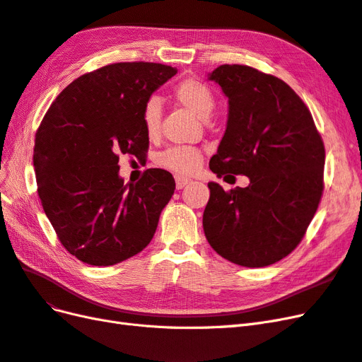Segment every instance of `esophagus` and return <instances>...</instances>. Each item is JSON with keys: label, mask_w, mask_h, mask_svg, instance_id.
I'll return each instance as SVG.
<instances>
[{"label": "esophagus", "mask_w": 362, "mask_h": 362, "mask_svg": "<svg viewBox=\"0 0 362 362\" xmlns=\"http://www.w3.org/2000/svg\"><path fill=\"white\" fill-rule=\"evenodd\" d=\"M189 182H190V180L185 178V177H175V185H177L178 190L185 187V185H187Z\"/></svg>", "instance_id": "34e87169"}]
</instances>
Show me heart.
<instances>
[{
    "label": "heart",
    "instance_id": "1",
    "mask_svg": "<svg viewBox=\"0 0 362 362\" xmlns=\"http://www.w3.org/2000/svg\"><path fill=\"white\" fill-rule=\"evenodd\" d=\"M173 98L178 104L194 115L198 119L205 120L210 117L214 110L216 100L210 87L198 80H182L175 86ZM144 127L148 137L154 139L160 133L161 125V107L158 100L151 98L144 107ZM158 163L161 166L175 170L178 173H190L201 163V154L193 148L187 146H175L164 151L158 157Z\"/></svg>",
    "mask_w": 362,
    "mask_h": 362
}]
</instances>
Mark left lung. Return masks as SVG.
<instances>
[{"mask_svg": "<svg viewBox=\"0 0 362 362\" xmlns=\"http://www.w3.org/2000/svg\"><path fill=\"white\" fill-rule=\"evenodd\" d=\"M228 98L225 134L210 169L246 175L247 187L208 182L202 225L208 243L243 267H266L300 243L323 192L325 146L291 87L243 64L208 74Z\"/></svg>", "mask_w": 362, "mask_h": 362, "instance_id": "8db88e82", "label": "left lung"}]
</instances>
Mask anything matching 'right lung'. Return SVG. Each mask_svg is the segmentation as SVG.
Listing matches in <instances>:
<instances>
[{
  "instance_id": "add662e5",
  "label": "right lung",
  "mask_w": 362,
  "mask_h": 362,
  "mask_svg": "<svg viewBox=\"0 0 362 362\" xmlns=\"http://www.w3.org/2000/svg\"><path fill=\"white\" fill-rule=\"evenodd\" d=\"M160 63H113L72 81L36 133L37 193L60 243L90 266H113L144 250L156 234L175 181L148 169L124 184L119 156L148 151L144 107L177 74Z\"/></svg>"
}]
</instances>
